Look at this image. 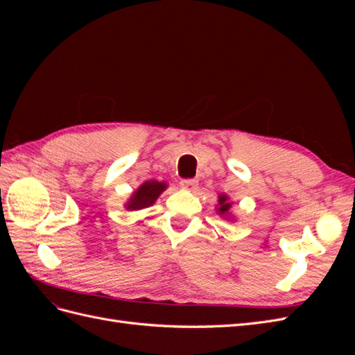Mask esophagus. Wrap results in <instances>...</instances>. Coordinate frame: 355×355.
<instances>
[{
    "mask_svg": "<svg viewBox=\"0 0 355 355\" xmlns=\"http://www.w3.org/2000/svg\"><path fill=\"white\" fill-rule=\"evenodd\" d=\"M198 187V182L194 179H184L180 180V188L187 191H196Z\"/></svg>",
    "mask_w": 355,
    "mask_h": 355,
    "instance_id": "esophagus-1",
    "label": "esophagus"
}]
</instances>
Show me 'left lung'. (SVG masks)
<instances>
[{
	"instance_id": "obj_1",
	"label": "left lung",
	"mask_w": 355,
	"mask_h": 355,
	"mask_svg": "<svg viewBox=\"0 0 355 355\" xmlns=\"http://www.w3.org/2000/svg\"><path fill=\"white\" fill-rule=\"evenodd\" d=\"M234 201H231V198L227 196V194H219L218 196V204H216V213L219 214V216L225 220H230V222H234L235 220V216L231 211V207H232Z\"/></svg>"
}]
</instances>
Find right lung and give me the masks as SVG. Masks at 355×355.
<instances>
[{"label":"right lung","instance_id":"1","mask_svg":"<svg viewBox=\"0 0 355 355\" xmlns=\"http://www.w3.org/2000/svg\"><path fill=\"white\" fill-rule=\"evenodd\" d=\"M167 188H168V185L166 184V182H158L154 179L146 180L136 191H133V194L125 201L124 207H125V210H130V211L151 207L153 204L158 200V197L163 194Z\"/></svg>","mask_w":355,"mask_h":355}]
</instances>
